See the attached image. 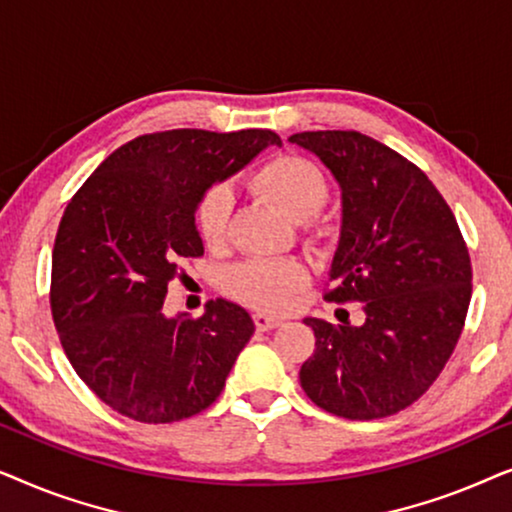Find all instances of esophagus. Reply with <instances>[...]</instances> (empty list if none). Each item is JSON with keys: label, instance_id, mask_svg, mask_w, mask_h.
<instances>
[{"label": "esophagus", "instance_id": "1", "mask_svg": "<svg viewBox=\"0 0 512 512\" xmlns=\"http://www.w3.org/2000/svg\"><path fill=\"white\" fill-rule=\"evenodd\" d=\"M254 321H256L258 331H272V328L282 326V319L272 317V314H265V312H256L254 314Z\"/></svg>", "mask_w": 512, "mask_h": 512}]
</instances>
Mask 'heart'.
I'll return each instance as SVG.
<instances>
[{"label": "heart", "instance_id": "1", "mask_svg": "<svg viewBox=\"0 0 512 512\" xmlns=\"http://www.w3.org/2000/svg\"><path fill=\"white\" fill-rule=\"evenodd\" d=\"M249 184L275 202L291 219H307L328 198V181L312 160L296 153H277L251 172ZM233 191L209 186L193 207L195 233L207 247H221L233 214ZM307 282L305 265L296 258H247L223 272V286L244 303L279 310Z\"/></svg>", "mask_w": 512, "mask_h": 512}]
</instances>
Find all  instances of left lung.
I'll list each match as a JSON object with an SVG mask.
<instances>
[{
    "instance_id": "1",
    "label": "left lung",
    "mask_w": 512,
    "mask_h": 512,
    "mask_svg": "<svg viewBox=\"0 0 512 512\" xmlns=\"http://www.w3.org/2000/svg\"><path fill=\"white\" fill-rule=\"evenodd\" d=\"M342 188V228L326 291L363 303L361 326L307 317L314 354L300 384L345 419L408 408L450 361L471 303V256L452 209L408 158L354 130L298 132Z\"/></svg>"
}]
</instances>
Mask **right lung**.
I'll list each match as a JSON object with an SVG mask.
<instances>
[{
  "instance_id": "right-lung-1",
  "label": "right lung",
  "mask_w": 512,
  "mask_h": 512,
  "mask_svg": "<svg viewBox=\"0 0 512 512\" xmlns=\"http://www.w3.org/2000/svg\"><path fill=\"white\" fill-rule=\"evenodd\" d=\"M272 130H165L116 149L62 214L51 312L76 375L111 410L170 424L209 408L256 326L244 307L165 317L179 261L205 254L193 226L200 193L251 163Z\"/></svg>"
}]
</instances>
